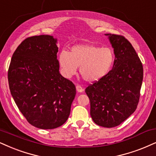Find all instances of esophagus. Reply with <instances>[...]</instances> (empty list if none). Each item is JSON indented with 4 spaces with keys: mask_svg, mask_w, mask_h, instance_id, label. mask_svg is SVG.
Listing matches in <instances>:
<instances>
[{
    "mask_svg": "<svg viewBox=\"0 0 156 156\" xmlns=\"http://www.w3.org/2000/svg\"><path fill=\"white\" fill-rule=\"evenodd\" d=\"M76 91L79 92V93H82V92H83V90H84L82 86H80V84L76 85Z\"/></svg>",
    "mask_w": 156,
    "mask_h": 156,
    "instance_id": "esophagus-1",
    "label": "esophagus"
}]
</instances>
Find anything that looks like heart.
Masks as SVG:
<instances>
[{"mask_svg": "<svg viewBox=\"0 0 156 156\" xmlns=\"http://www.w3.org/2000/svg\"><path fill=\"white\" fill-rule=\"evenodd\" d=\"M114 53L109 48L92 44L73 46L70 52L61 51L58 61L63 75L71 77L79 72L84 81L95 82L108 73L114 62Z\"/></svg>", "mask_w": 156, "mask_h": 156, "instance_id": "heart-1", "label": "heart"}]
</instances>
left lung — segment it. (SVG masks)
Wrapping results in <instances>:
<instances>
[{
  "label": "left lung",
  "instance_id": "1",
  "mask_svg": "<svg viewBox=\"0 0 156 156\" xmlns=\"http://www.w3.org/2000/svg\"><path fill=\"white\" fill-rule=\"evenodd\" d=\"M114 49L111 70L85 89L90 116L101 126L114 127L131 116L139 103L143 66L133 46L124 36L106 34Z\"/></svg>",
  "mask_w": 156,
  "mask_h": 156
}]
</instances>
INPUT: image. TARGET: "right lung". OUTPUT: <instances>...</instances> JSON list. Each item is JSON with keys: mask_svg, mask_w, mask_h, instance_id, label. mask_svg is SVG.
Segmentation results:
<instances>
[{"mask_svg": "<svg viewBox=\"0 0 156 156\" xmlns=\"http://www.w3.org/2000/svg\"><path fill=\"white\" fill-rule=\"evenodd\" d=\"M56 42L50 35L26 38L13 53L8 71L19 111L30 124L43 129L66 122L76 95L74 83L59 73Z\"/></svg>", "mask_w": 156, "mask_h": 156, "instance_id": "right-lung-1", "label": "right lung"}]
</instances>
